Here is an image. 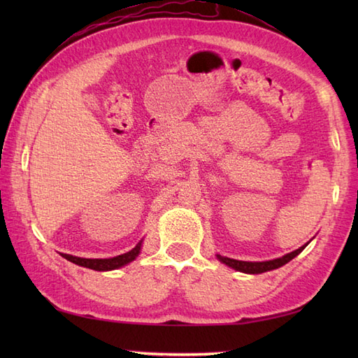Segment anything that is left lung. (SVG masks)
Here are the masks:
<instances>
[{
  "mask_svg": "<svg viewBox=\"0 0 358 358\" xmlns=\"http://www.w3.org/2000/svg\"><path fill=\"white\" fill-rule=\"evenodd\" d=\"M308 246V243L305 246L299 248L296 250H292L291 254H286L280 258H275V260H269V262H240V260H234V258H227V257H222V255H217V258L222 263L227 264L229 268L235 269V271H240V272H245V273H262V272H268L272 269H277L281 268V266L289 263L299 255L303 249Z\"/></svg>",
  "mask_w": 358,
  "mask_h": 358,
  "instance_id": "obj_1",
  "label": "left lung"
}]
</instances>
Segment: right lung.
Instances as JSON below:
<instances>
[{"mask_svg": "<svg viewBox=\"0 0 358 358\" xmlns=\"http://www.w3.org/2000/svg\"><path fill=\"white\" fill-rule=\"evenodd\" d=\"M140 250H141V241L132 250H129V252L112 257V258H81V257H73L69 254H62V255L66 258V260H69L78 266H83V268H89L94 271H112L134 262L135 258L138 257Z\"/></svg>", "mask_w": 358, "mask_h": 358, "instance_id": "obj_1", "label": "right lung"}]
</instances>
